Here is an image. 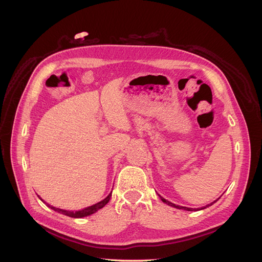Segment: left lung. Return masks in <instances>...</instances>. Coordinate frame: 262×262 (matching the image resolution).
<instances>
[{
    "label": "left lung",
    "instance_id": "left-lung-1",
    "mask_svg": "<svg viewBox=\"0 0 262 262\" xmlns=\"http://www.w3.org/2000/svg\"><path fill=\"white\" fill-rule=\"evenodd\" d=\"M160 198L162 199V201L163 202H165L166 204H168V205H170V207H173V208H176V209H180V210H186V211H194L195 209H191V208H186V207H180V205H176V204H173V203H171V202H169L168 200H165L163 196H161L160 195ZM215 202V201H214ZM214 202H212L211 204H208V205H205V207H203V208H200L199 210H203V209H205V208H208V207H210V205H212Z\"/></svg>",
    "mask_w": 262,
    "mask_h": 262
}]
</instances>
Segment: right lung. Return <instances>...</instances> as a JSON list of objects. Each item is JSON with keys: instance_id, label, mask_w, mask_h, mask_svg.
<instances>
[{"instance_id": "1", "label": "right lung", "mask_w": 262, "mask_h": 262, "mask_svg": "<svg viewBox=\"0 0 262 262\" xmlns=\"http://www.w3.org/2000/svg\"><path fill=\"white\" fill-rule=\"evenodd\" d=\"M112 192H113V191H112ZM110 196H112V193H109L108 196L105 198V199L102 200V201H100V202H98V203H96V204H93V205H91V207L85 208V209H83V210H81V211H75V212H74V211H67V210H62V209L54 208V207H52V205H49V204H47V205H48V207L51 208L52 210L57 211V212H59V213L64 214V215H68V216H70V217L81 219V217L89 216V215H91V214H93V213H95V212H97L99 209L104 208L105 205L109 202ZM40 200H41V199H40ZM42 201H43V200H42Z\"/></svg>"}]
</instances>
